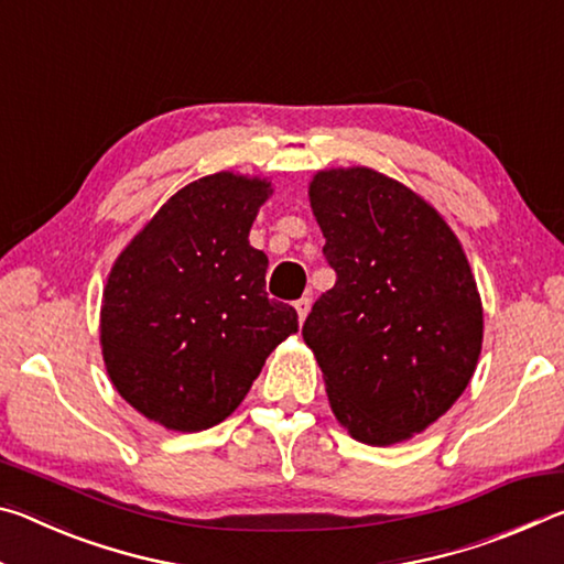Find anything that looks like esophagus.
Here are the masks:
<instances>
[{
	"mask_svg": "<svg viewBox=\"0 0 564 564\" xmlns=\"http://www.w3.org/2000/svg\"><path fill=\"white\" fill-rule=\"evenodd\" d=\"M293 305H295V311H299V318L305 321V316H308V311H311V299H308V295H303V299H299Z\"/></svg>",
	"mask_w": 564,
	"mask_h": 564,
	"instance_id": "obj_1",
	"label": "esophagus"
}]
</instances>
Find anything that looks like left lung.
Listing matches in <instances>:
<instances>
[{"instance_id":"1","label":"left lung","mask_w":564,"mask_h":564,"mask_svg":"<svg viewBox=\"0 0 564 564\" xmlns=\"http://www.w3.org/2000/svg\"><path fill=\"white\" fill-rule=\"evenodd\" d=\"M308 196L336 285L313 303L303 340L356 441H408L475 373L482 305L470 263L431 204L373 169L321 171Z\"/></svg>"}]
</instances>
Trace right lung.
<instances>
[{
  "label": "right lung",
  "instance_id": "add662e5",
  "mask_svg": "<svg viewBox=\"0 0 564 564\" xmlns=\"http://www.w3.org/2000/svg\"><path fill=\"white\" fill-rule=\"evenodd\" d=\"M261 178L221 174L159 208L109 273L101 350L113 388L169 431L214 427L241 405L271 350L299 330L265 293V253L248 243L269 198Z\"/></svg>",
  "mask_w": 564,
  "mask_h": 564
}]
</instances>
